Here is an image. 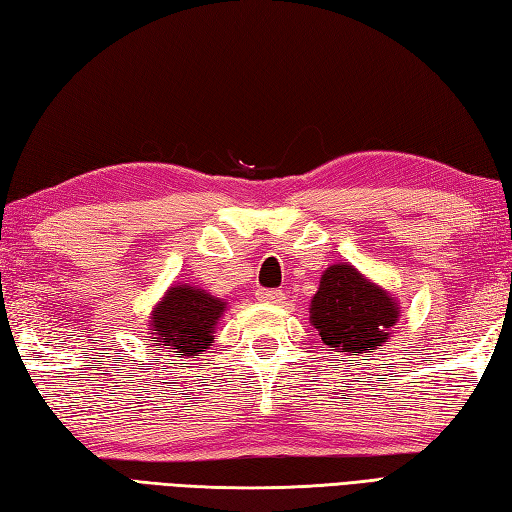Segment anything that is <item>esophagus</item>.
<instances>
[{
  "label": "esophagus",
  "instance_id": "esophagus-1",
  "mask_svg": "<svg viewBox=\"0 0 512 512\" xmlns=\"http://www.w3.org/2000/svg\"><path fill=\"white\" fill-rule=\"evenodd\" d=\"M255 297H257L259 301H266V303H277V301L284 299V292H281V290H268V288H259V290L255 292Z\"/></svg>",
  "mask_w": 512,
  "mask_h": 512
}]
</instances>
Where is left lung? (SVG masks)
Instances as JSON below:
<instances>
[{
    "label": "left lung",
    "mask_w": 512,
    "mask_h": 512,
    "mask_svg": "<svg viewBox=\"0 0 512 512\" xmlns=\"http://www.w3.org/2000/svg\"><path fill=\"white\" fill-rule=\"evenodd\" d=\"M310 310L321 341L350 354L385 343L398 319L396 301L350 264L325 270Z\"/></svg>",
    "instance_id": "obj_1"
}]
</instances>
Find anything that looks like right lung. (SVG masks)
I'll use <instances>...</instances> for the list:
<instances>
[{
  "instance_id": "right-lung-1",
  "label": "right lung",
  "mask_w": 512,
  "mask_h": 512,
  "mask_svg": "<svg viewBox=\"0 0 512 512\" xmlns=\"http://www.w3.org/2000/svg\"><path fill=\"white\" fill-rule=\"evenodd\" d=\"M224 306V301L206 295L204 290L178 286L171 288L167 297L158 303L151 325H154V334L160 336V345L193 358L211 343L213 328Z\"/></svg>"
}]
</instances>
